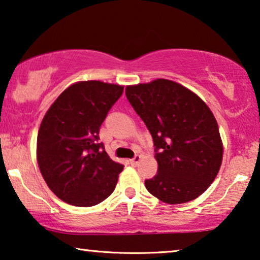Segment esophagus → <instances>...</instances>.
I'll list each match as a JSON object with an SVG mask.
<instances>
[{"mask_svg": "<svg viewBox=\"0 0 260 260\" xmlns=\"http://www.w3.org/2000/svg\"><path fill=\"white\" fill-rule=\"evenodd\" d=\"M140 161H141V156L140 155H136L134 158L130 159V163L133 166H136V165H138V163H140Z\"/></svg>", "mask_w": 260, "mask_h": 260, "instance_id": "esophagus-1", "label": "esophagus"}]
</instances>
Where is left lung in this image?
<instances>
[{"mask_svg": "<svg viewBox=\"0 0 260 260\" xmlns=\"http://www.w3.org/2000/svg\"><path fill=\"white\" fill-rule=\"evenodd\" d=\"M125 94L156 147L158 170L145 181L149 193L169 205L200 197L215 180L223 155L211 109L189 88L168 79L127 85Z\"/></svg>", "mask_w": 260, "mask_h": 260, "instance_id": "left-lung-1", "label": "left lung"}]
</instances>
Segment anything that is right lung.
Segmentation results:
<instances>
[{
	"label": "right lung",
	"mask_w": 260,
	"mask_h": 260,
	"mask_svg": "<svg viewBox=\"0 0 260 260\" xmlns=\"http://www.w3.org/2000/svg\"><path fill=\"white\" fill-rule=\"evenodd\" d=\"M124 86L101 80L70 85L49 106L37 141L39 169L66 204L91 207L115 190L124 166L98 143L99 127Z\"/></svg>",
	"instance_id": "add662e5"
}]
</instances>
